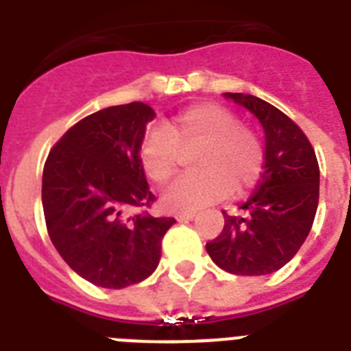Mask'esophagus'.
Instances as JSON below:
<instances>
[{"label":"esophagus","instance_id":"34e87169","mask_svg":"<svg viewBox=\"0 0 351 351\" xmlns=\"http://www.w3.org/2000/svg\"><path fill=\"white\" fill-rule=\"evenodd\" d=\"M195 217H197V213H195V211H187V213L176 215V220H178V222H189V220H193Z\"/></svg>","mask_w":351,"mask_h":351}]
</instances>
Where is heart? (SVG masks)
Here are the masks:
<instances>
[{
    "instance_id": "obj_1",
    "label": "heart",
    "mask_w": 351,
    "mask_h": 351,
    "mask_svg": "<svg viewBox=\"0 0 351 351\" xmlns=\"http://www.w3.org/2000/svg\"><path fill=\"white\" fill-rule=\"evenodd\" d=\"M202 143L197 167L202 173L182 176L162 195V208L173 213L197 211L224 200L231 191L242 195L261 180L264 147L255 131L240 125L239 117L217 104L193 106L165 127H153L140 143L145 175L164 184L176 169V145Z\"/></svg>"
}]
</instances>
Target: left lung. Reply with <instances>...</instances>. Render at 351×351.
Listing matches in <instances>:
<instances>
[{"label": "left lung", "instance_id": "obj_1", "mask_svg": "<svg viewBox=\"0 0 351 351\" xmlns=\"http://www.w3.org/2000/svg\"><path fill=\"white\" fill-rule=\"evenodd\" d=\"M261 121L264 171L240 209L224 211V230L206 244L211 261L233 275H269L286 266L310 234L319 204V164L310 140L271 104L242 93H224Z\"/></svg>", "mask_w": 351, "mask_h": 351}]
</instances>
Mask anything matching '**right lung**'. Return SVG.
<instances>
[{"mask_svg": "<svg viewBox=\"0 0 351 351\" xmlns=\"http://www.w3.org/2000/svg\"><path fill=\"white\" fill-rule=\"evenodd\" d=\"M154 111L142 101L93 112L52 147L41 202L52 244L71 269L95 286L121 289L156 269L169 217L149 208L140 143Z\"/></svg>", "mask_w": 351, "mask_h": 351, "instance_id": "add662e5", "label": "right lung"}]
</instances>
